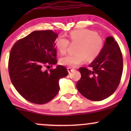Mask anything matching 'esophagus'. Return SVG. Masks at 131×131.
Returning a JSON list of instances; mask_svg holds the SVG:
<instances>
[{
    "label": "esophagus",
    "mask_w": 131,
    "mask_h": 131,
    "mask_svg": "<svg viewBox=\"0 0 131 131\" xmlns=\"http://www.w3.org/2000/svg\"><path fill=\"white\" fill-rule=\"evenodd\" d=\"M67 69H68V71L69 73H71V72H73V71L74 70V68H70V67H68Z\"/></svg>",
    "instance_id": "1"
}]
</instances>
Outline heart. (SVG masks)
I'll list each match as a JSON object with an SVG mask.
<instances>
[{"label": "heart", "mask_w": 131, "mask_h": 131, "mask_svg": "<svg viewBox=\"0 0 131 131\" xmlns=\"http://www.w3.org/2000/svg\"><path fill=\"white\" fill-rule=\"evenodd\" d=\"M68 37L71 43H78L76 52L61 58V64L69 67H76L86 61L93 60L101 53L104 42L97 32L88 29H79L71 31ZM56 46L61 54L67 53L70 42L64 36L57 39Z\"/></svg>", "instance_id": "heart-1"}]
</instances>
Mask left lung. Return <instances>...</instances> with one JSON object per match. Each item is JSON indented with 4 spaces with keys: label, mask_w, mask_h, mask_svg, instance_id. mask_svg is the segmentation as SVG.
Masks as SVG:
<instances>
[{
    "label": "left lung",
    "mask_w": 131,
    "mask_h": 131,
    "mask_svg": "<svg viewBox=\"0 0 131 131\" xmlns=\"http://www.w3.org/2000/svg\"><path fill=\"white\" fill-rule=\"evenodd\" d=\"M121 49L112 37L105 40L101 53L86 67L79 68L81 78L76 84L78 91L92 101L108 98L118 88L123 73Z\"/></svg>",
    "instance_id": "obj_1"
}]
</instances>
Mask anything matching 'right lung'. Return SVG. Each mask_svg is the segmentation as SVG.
Segmentation results:
<instances>
[{
  "label": "right lung",
  "instance_id": "right-lung-1",
  "mask_svg": "<svg viewBox=\"0 0 131 131\" xmlns=\"http://www.w3.org/2000/svg\"><path fill=\"white\" fill-rule=\"evenodd\" d=\"M57 36L52 30L34 31L17 40L10 50V80L18 92L31 103L42 105L50 101L59 91L60 78L68 74L61 65L46 70L57 62Z\"/></svg>",
  "mask_w": 131,
  "mask_h": 131
}]
</instances>
